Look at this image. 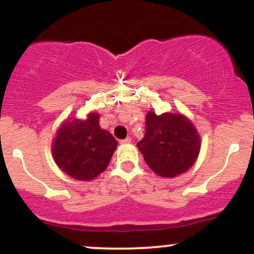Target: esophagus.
Returning <instances> with one entry per match:
<instances>
[{
  "instance_id": "esophagus-1",
  "label": "esophagus",
  "mask_w": 254,
  "mask_h": 254,
  "mask_svg": "<svg viewBox=\"0 0 254 254\" xmlns=\"http://www.w3.org/2000/svg\"><path fill=\"white\" fill-rule=\"evenodd\" d=\"M119 142H121L122 144H125V143H130V142H131V138H130V137H127V138H124V139H121V141H119Z\"/></svg>"
}]
</instances>
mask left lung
<instances>
[{
    "label": "left lung",
    "instance_id": "8db88e82",
    "mask_svg": "<svg viewBox=\"0 0 254 254\" xmlns=\"http://www.w3.org/2000/svg\"><path fill=\"white\" fill-rule=\"evenodd\" d=\"M137 147L145 162L160 177L179 176L191 168L200 149V139L193 124L180 113L145 117V133Z\"/></svg>",
    "mask_w": 254,
    "mask_h": 254
}]
</instances>
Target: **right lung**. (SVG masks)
I'll list each match as a JSON object with an SVG mask.
<instances>
[{"label":"right lung","instance_id":"1","mask_svg":"<svg viewBox=\"0 0 254 254\" xmlns=\"http://www.w3.org/2000/svg\"><path fill=\"white\" fill-rule=\"evenodd\" d=\"M109 131L99 125V115L87 119L68 118L57 131L52 155L64 173L77 180H93L106 170L117 148Z\"/></svg>","mask_w":254,"mask_h":254}]
</instances>
